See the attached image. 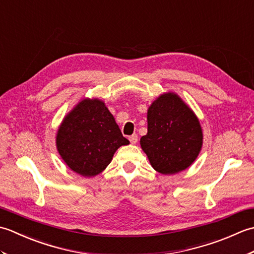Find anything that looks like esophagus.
I'll return each mask as SVG.
<instances>
[{
  "instance_id": "esophagus-1",
  "label": "esophagus",
  "mask_w": 254,
  "mask_h": 254,
  "mask_svg": "<svg viewBox=\"0 0 254 254\" xmlns=\"http://www.w3.org/2000/svg\"><path fill=\"white\" fill-rule=\"evenodd\" d=\"M128 139H130L131 144H136L137 143V135H136V134H133V135L128 137Z\"/></svg>"
}]
</instances>
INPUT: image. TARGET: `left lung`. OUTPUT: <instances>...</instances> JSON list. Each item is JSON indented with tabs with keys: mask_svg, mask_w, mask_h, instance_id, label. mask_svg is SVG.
I'll use <instances>...</instances> for the list:
<instances>
[{
	"mask_svg": "<svg viewBox=\"0 0 254 254\" xmlns=\"http://www.w3.org/2000/svg\"><path fill=\"white\" fill-rule=\"evenodd\" d=\"M139 144L156 171L175 175L197 158L203 145L202 127L181 97L168 91L149 106L147 134Z\"/></svg>",
	"mask_w": 254,
	"mask_h": 254,
	"instance_id": "left-lung-1",
	"label": "left lung"
}]
</instances>
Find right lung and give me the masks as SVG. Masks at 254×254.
I'll use <instances>...</instances> for the list:
<instances>
[{
  "instance_id": "add662e5",
  "label": "right lung",
  "mask_w": 254,
  "mask_h": 254,
  "mask_svg": "<svg viewBox=\"0 0 254 254\" xmlns=\"http://www.w3.org/2000/svg\"><path fill=\"white\" fill-rule=\"evenodd\" d=\"M56 144L69 169L90 178L104 171L117 149L130 142L104 101L84 98L64 117Z\"/></svg>"
}]
</instances>
